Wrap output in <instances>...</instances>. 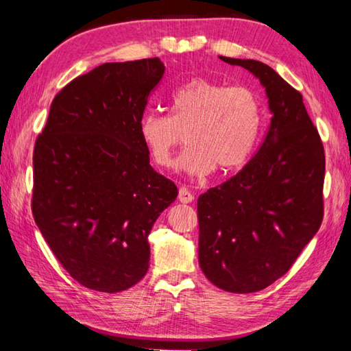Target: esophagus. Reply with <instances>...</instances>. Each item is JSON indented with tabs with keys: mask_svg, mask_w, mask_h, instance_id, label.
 <instances>
[{
	"mask_svg": "<svg viewBox=\"0 0 351 351\" xmlns=\"http://www.w3.org/2000/svg\"><path fill=\"white\" fill-rule=\"evenodd\" d=\"M178 199H180L181 203H184V204L192 203V201H193V195L190 193L186 187H181V189H180V193H178Z\"/></svg>",
	"mask_w": 351,
	"mask_h": 351,
	"instance_id": "obj_1",
	"label": "esophagus"
}]
</instances>
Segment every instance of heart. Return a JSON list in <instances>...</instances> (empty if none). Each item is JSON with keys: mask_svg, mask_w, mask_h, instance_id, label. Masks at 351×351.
<instances>
[{"mask_svg": "<svg viewBox=\"0 0 351 351\" xmlns=\"http://www.w3.org/2000/svg\"><path fill=\"white\" fill-rule=\"evenodd\" d=\"M263 106L258 94L245 85L226 86L207 79H192L170 94L169 116L145 112L139 119V138L152 161L169 169L184 139L187 148L178 169L204 176L246 165L258 144Z\"/></svg>", "mask_w": 351, "mask_h": 351, "instance_id": "obj_1", "label": "heart"}]
</instances>
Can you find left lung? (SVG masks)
Wrapping results in <instances>:
<instances>
[{
    "label": "left lung",
    "mask_w": 351,
    "mask_h": 351,
    "mask_svg": "<svg viewBox=\"0 0 351 351\" xmlns=\"http://www.w3.org/2000/svg\"><path fill=\"white\" fill-rule=\"evenodd\" d=\"M265 86L271 125L235 176L198 198V258L219 289L257 293L287 274L324 218L325 153L302 94L268 64L219 57Z\"/></svg>",
    "instance_id": "obj_1"
}]
</instances>
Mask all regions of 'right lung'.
<instances>
[{
    "label": "right lung",
    "instance_id": "add662e5",
    "mask_svg": "<svg viewBox=\"0 0 351 351\" xmlns=\"http://www.w3.org/2000/svg\"><path fill=\"white\" fill-rule=\"evenodd\" d=\"M164 71L154 57L75 77L35 141L34 219L69 276L94 291L121 293L147 274L148 234L178 197L138 130Z\"/></svg>",
    "mask_w": 351,
    "mask_h": 351
}]
</instances>
